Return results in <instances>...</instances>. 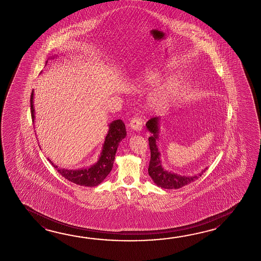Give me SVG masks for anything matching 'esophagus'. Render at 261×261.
<instances>
[{
    "label": "esophagus",
    "instance_id": "1",
    "mask_svg": "<svg viewBox=\"0 0 261 261\" xmlns=\"http://www.w3.org/2000/svg\"><path fill=\"white\" fill-rule=\"evenodd\" d=\"M128 126L135 132H141L143 128V119L140 117H134L130 120Z\"/></svg>",
    "mask_w": 261,
    "mask_h": 261
}]
</instances>
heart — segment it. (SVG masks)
<instances>
[{"instance_id": "obj_1", "label": "heart", "mask_w": 261, "mask_h": 261, "mask_svg": "<svg viewBox=\"0 0 261 261\" xmlns=\"http://www.w3.org/2000/svg\"><path fill=\"white\" fill-rule=\"evenodd\" d=\"M163 77V74L158 70H149L139 79V86L142 88H154L159 86ZM179 83L175 80H169L160 89L150 95L148 107L151 111H160L165 108L172 99L177 94Z\"/></svg>"}]
</instances>
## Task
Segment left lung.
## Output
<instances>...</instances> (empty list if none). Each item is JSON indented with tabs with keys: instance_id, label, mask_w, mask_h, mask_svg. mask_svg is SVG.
<instances>
[{
	"instance_id": "obj_1",
	"label": "left lung",
	"mask_w": 261,
	"mask_h": 261,
	"mask_svg": "<svg viewBox=\"0 0 261 261\" xmlns=\"http://www.w3.org/2000/svg\"><path fill=\"white\" fill-rule=\"evenodd\" d=\"M161 120L160 117H153L145 124L147 130L151 133V136L148 138L151 151L148 174L154 181V183L161 189H181L200 177L203 172H205L207 168L203 169L200 173H197L194 175H182L178 174L176 172H169L166 169H164L161 162V152L159 149V145L156 144L160 138L159 133Z\"/></svg>"
}]
</instances>
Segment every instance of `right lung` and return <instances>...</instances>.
I'll return each instance as SVG.
<instances>
[{"instance_id": "obj_1", "label": "right lung", "mask_w": 261, "mask_h": 261, "mask_svg": "<svg viewBox=\"0 0 261 261\" xmlns=\"http://www.w3.org/2000/svg\"><path fill=\"white\" fill-rule=\"evenodd\" d=\"M54 58L55 57L51 59H54ZM47 61L48 60L45 62V66ZM34 90H33L31 95V111H32L33 121L34 122L35 110H34ZM108 127L109 129L106 134V140L102 144V148L99 155V159L93 165L77 169V170H67L64 168H59V166L55 165L51 161H49L50 163L53 164V166L55 167L58 172H60L63 177L79 186L93 188L102 183V181L111 172L114 161H115V155L117 153L119 143L127 135L125 124L120 119L114 120L108 125Z\"/></svg>"}]
</instances>
